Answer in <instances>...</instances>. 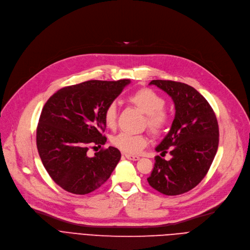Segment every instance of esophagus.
I'll use <instances>...</instances> for the list:
<instances>
[{
	"label": "esophagus",
	"instance_id": "34e87169",
	"mask_svg": "<svg viewBox=\"0 0 250 250\" xmlns=\"http://www.w3.org/2000/svg\"><path fill=\"white\" fill-rule=\"evenodd\" d=\"M126 158L127 159H130V160H133V161H136L139 159V156H135V155H130V154H125Z\"/></svg>",
	"mask_w": 250,
	"mask_h": 250
}]
</instances>
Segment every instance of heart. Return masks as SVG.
I'll list each match as a JSON object with an SVG mask.
<instances>
[{"label": "heart", "mask_w": 250, "mask_h": 250, "mask_svg": "<svg viewBox=\"0 0 250 250\" xmlns=\"http://www.w3.org/2000/svg\"><path fill=\"white\" fill-rule=\"evenodd\" d=\"M128 101L137 109L145 114V125L154 136H160L167 129L170 123V116L165 110L166 101L157 93L148 87H142L132 93ZM118 118V109L116 103H110L104 112V120L109 128H115ZM112 144L127 154H137L146 145L147 137L144 134L121 133L115 135L111 139Z\"/></svg>", "instance_id": "obj_1"}]
</instances>
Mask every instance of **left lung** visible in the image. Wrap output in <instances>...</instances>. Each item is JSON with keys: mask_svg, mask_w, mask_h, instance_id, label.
I'll use <instances>...</instances> for the list:
<instances>
[{"mask_svg": "<svg viewBox=\"0 0 250 250\" xmlns=\"http://www.w3.org/2000/svg\"><path fill=\"white\" fill-rule=\"evenodd\" d=\"M154 84L171 97L175 115L170 130L155 150L154 167L147 179L159 193L177 196L194 188L207 174L219 144L216 115L207 100L193 86L173 81L153 80Z\"/></svg>", "mask_w": 250, "mask_h": 250, "instance_id": "obj_1", "label": "left lung"}]
</instances>
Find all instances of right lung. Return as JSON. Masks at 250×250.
<instances>
[{
  "mask_svg": "<svg viewBox=\"0 0 250 250\" xmlns=\"http://www.w3.org/2000/svg\"><path fill=\"white\" fill-rule=\"evenodd\" d=\"M130 80L87 81L65 86L44 105L36 130V144L42 164L50 178L66 192L85 195L100 188L121 158L110 146L93 157L91 145L107 141L104 112Z\"/></svg>",
  "mask_w": 250,
  "mask_h": 250,
  "instance_id": "right-lung-1",
  "label": "right lung"
}]
</instances>
